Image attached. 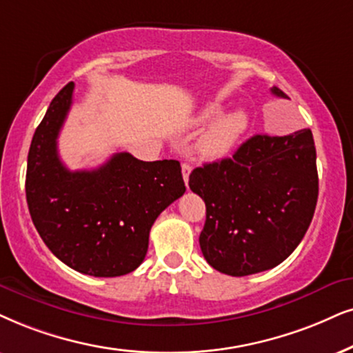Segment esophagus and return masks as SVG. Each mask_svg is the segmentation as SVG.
Listing matches in <instances>:
<instances>
[{"label":"esophagus","mask_w":353,"mask_h":353,"mask_svg":"<svg viewBox=\"0 0 353 353\" xmlns=\"http://www.w3.org/2000/svg\"><path fill=\"white\" fill-rule=\"evenodd\" d=\"M190 171H192V168H190L189 163L182 164V177H184V182H185L187 187H189V176H190Z\"/></svg>","instance_id":"34e87169"}]
</instances>
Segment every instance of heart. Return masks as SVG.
<instances>
[{
    "mask_svg": "<svg viewBox=\"0 0 353 353\" xmlns=\"http://www.w3.org/2000/svg\"><path fill=\"white\" fill-rule=\"evenodd\" d=\"M220 110L221 107L216 104L207 105L200 112L197 122L200 125L212 122L220 114ZM248 123L249 119L244 110H233V112L218 117L199 140V154L203 159H208V161H215V159L228 156L239 141V138L246 132Z\"/></svg>",
    "mask_w": 353,
    "mask_h": 353,
    "instance_id": "b5f03b06",
    "label": "heart"
}]
</instances>
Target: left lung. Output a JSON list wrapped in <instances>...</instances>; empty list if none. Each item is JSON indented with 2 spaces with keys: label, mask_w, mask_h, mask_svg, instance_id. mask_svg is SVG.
I'll use <instances>...</instances> for the list:
<instances>
[{
  "label": "left lung",
  "mask_w": 353,
  "mask_h": 353,
  "mask_svg": "<svg viewBox=\"0 0 353 353\" xmlns=\"http://www.w3.org/2000/svg\"><path fill=\"white\" fill-rule=\"evenodd\" d=\"M270 91L288 97L276 86ZM189 187L207 207L199 243L213 269L233 276L274 269L313 220L319 190L313 133L254 135L233 158L195 168Z\"/></svg>",
  "instance_id": "left-lung-1"
}]
</instances>
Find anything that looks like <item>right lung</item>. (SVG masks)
<instances>
[{"label":"right lung","instance_id":"1","mask_svg":"<svg viewBox=\"0 0 353 353\" xmlns=\"http://www.w3.org/2000/svg\"><path fill=\"white\" fill-rule=\"evenodd\" d=\"M74 84L53 97L28 156L26 197L35 230L63 264L92 276L130 274L148 251L150 230L185 184L174 159L140 161L115 153L91 171H70L57 138L73 102Z\"/></svg>","mask_w":353,"mask_h":353}]
</instances>
